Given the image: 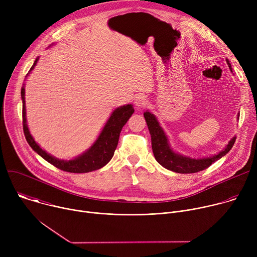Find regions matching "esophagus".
<instances>
[{
	"label": "esophagus",
	"mask_w": 257,
	"mask_h": 257,
	"mask_svg": "<svg viewBox=\"0 0 257 257\" xmlns=\"http://www.w3.org/2000/svg\"><path fill=\"white\" fill-rule=\"evenodd\" d=\"M134 101H135L136 106H138V107H144L146 104H148V98H146L144 95H141V94L137 95L135 97Z\"/></svg>",
	"instance_id": "1"
}]
</instances>
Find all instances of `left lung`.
Wrapping results in <instances>:
<instances>
[{
    "label": "left lung",
    "mask_w": 257,
    "mask_h": 257,
    "mask_svg": "<svg viewBox=\"0 0 257 257\" xmlns=\"http://www.w3.org/2000/svg\"><path fill=\"white\" fill-rule=\"evenodd\" d=\"M227 63L230 70L232 71L231 64L228 59H227ZM143 116L145 118L146 124H148L149 130L152 136V148H153V153L156 160L164 168L176 173L192 174V173H197L207 169L212 163L216 162L217 160L226 156L233 148L236 140V137H233L229 141L228 145L224 149V151L219 152L217 155H214L208 158H202V159H191L189 157L179 155L171 149L168 137L164 132L163 128L160 126V123L154 114L146 111L143 114Z\"/></svg>",
    "instance_id": "left-lung-1"
}]
</instances>
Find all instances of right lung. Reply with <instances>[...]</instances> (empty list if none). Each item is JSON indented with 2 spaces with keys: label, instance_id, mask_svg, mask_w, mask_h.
<instances>
[{
  "label": "right lung",
  "instance_id": "1",
  "mask_svg": "<svg viewBox=\"0 0 257 257\" xmlns=\"http://www.w3.org/2000/svg\"><path fill=\"white\" fill-rule=\"evenodd\" d=\"M39 58H36L32 67L30 68L29 72L27 73L26 77L29 73L33 70L34 66L38 63ZM21 98H22V118H23V131L25 138L30 145V148L36 153L39 154L43 159L47 162L55 166L56 168L69 172V173H88L95 170H98L105 166L114 156V153L117 149L119 137L123 126L127 123L129 118L134 113V108L132 104H126L120 107H117L115 111L112 113L111 117L108 118L107 122L105 123L104 127L102 128L100 134L98 135L97 139L90 148L83 153L82 155L78 156L77 158L64 161L56 159L55 157L49 155L45 152L41 146L36 143L31 136L29 129L26 124V109H25V88L24 84L21 88Z\"/></svg>",
  "mask_w": 257,
  "mask_h": 257
}]
</instances>
